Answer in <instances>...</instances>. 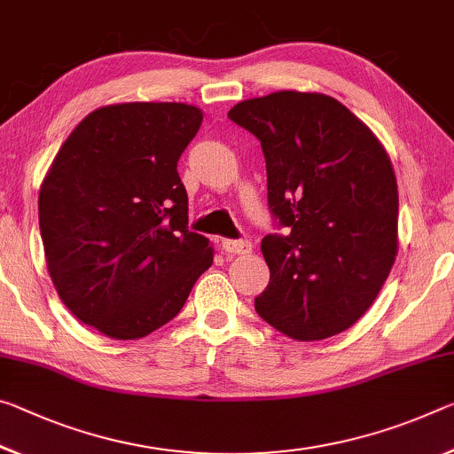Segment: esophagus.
Listing matches in <instances>:
<instances>
[{"mask_svg":"<svg viewBox=\"0 0 454 454\" xmlns=\"http://www.w3.org/2000/svg\"><path fill=\"white\" fill-rule=\"evenodd\" d=\"M222 248L226 250V253H232V254H248L253 253V242L248 240H222Z\"/></svg>","mask_w":454,"mask_h":454,"instance_id":"1","label":"esophagus"}]
</instances>
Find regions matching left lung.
Instances as JSON below:
<instances>
[{
	"mask_svg": "<svg viewBox=\"0 0 454 454\" xmlns=\"http://www.w3.org/2000/svg\"><path fill=\"white\" fill-rule=\"evenodd\" d=\"M228 117L261 141L269 206L289 236H264L270 283L261 317L297 341L349 329L368 311L398 253V184L372 129L321 92L278 90Z\"/></svg>",
	"mask_w": 454,
	"mask_h": 454,
	"instance_id": "left-lung-1",
	"label": "left lung"
}]
</instances>
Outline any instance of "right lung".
Returning a JSON list of instances; mask_svg holds the SVG:
<instances>
[{
  "instance_id": "1",
  "label": "right lung",
  "mask_w": 454,
  "mask_h": 454,
  "mask_svg": "<svg viewBox=\"0 0 454 454\" xmlns=\"http://www.w3.org/2000/svg\"><path fill=\"white\" fill-rule=\"evenodd\" d=\"M204 119L185 103H117L74 127L40 185L46 266L68 311L111 340H141L182 311L212 266L188 230L177 161Z\"/></svg>"
}]
</instances>
